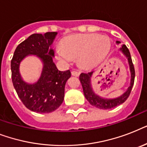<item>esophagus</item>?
<instances>
[{
	"instance_id": "esophagus-1",
	"label": "esophagus",
	"mask_w": 147,
	"mask_h": 147,
	"mask_svg": "<svg viewBox=\"0 0 147 147\" xmlns=\"http://www.w3.org/2000/svg\"><path fill=\"white\" fill-rule=\"evenodd\" d=\"M71 75L74 76H78L79 75H80V72L77 71H71Z\"/></svg>"
}]
</instances>
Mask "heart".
<instances>
[{"label": "heart", "instance_id": "1", "mask_svg": "<svg viewBox=\"0 0 147 147\" xmlns=\"http://www.w3.org/2000/svg\"><path fill=\"white\" fill-rule=\"evenodd\" d=\"M61 47L55 49L58 59L69 63L72 59H78L82 66L90 68L107 55L111 42L106 36L94 33L76 34L64 39Z\"/></svg>", "mask_w": 147, "mask_h": 147}]
</instances>
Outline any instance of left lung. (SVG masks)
I'll list each match as a JSON object with an SVG mask.
<instances>
[{
    "label": "left lung",
    "instance_id": "8db88e82",
    "mask_svg": "<svg viewBox=\"0 0 147 147\" xmlns=\"http://www.w3.org/2000/svg\"><path fill=\"white\" fill-rule=\"evenodd\" d=\"M117 43H120V42L117 41ZM121 50L127 57L128 62L130 65V72H131V81H130V87L128 88L127 92L123 94H122L121 96H120L119 98H114V99H105V98H100L94 94L92 90V85H91V77H92L93 71L88 72V73H82L79 76V80H80L82 86L83 92H84L85 98L88 100V102L91 105L98 107V108H100V109H111V108H114V107L123 104L127 99L128 97L130 96V92L132 90L135 78L134 66L133 64L130 51L127 47H126L125 45H123Z\"/></svg>",
    "mask_w": 147,
    "mask_h": 147
}]
</instances>
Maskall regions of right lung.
Listing matches in <instances>:
<instances>
[{"mask_svg": "<svg viewBox=\"0 0 147 147\" xmlns=\"http://www.w3.org/2000/svg\"><path fill=\"white\" fill-rule=\"evenodd\" d=\"M56 34H32L17 46L10 62L12 82L17 95L26 108L36 113H50L62 105L65 85L71 77V71L58 70L53 61L54 51L50 47ZM28 55H36L44 62L41 77L33 85L24 83L19 73V62Z\"/></svg>", "mask_w": 147, "mask_h": 147, "instance_id": "right-lung-1", "label": "right lung"}]
</instances>
